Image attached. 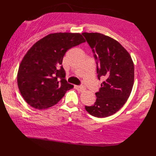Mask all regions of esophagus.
Here are the masks:
<instances>
[{
  "mask_svg": "<svg viewBox=\"0 0 156 156\" xmlns=\"http://www.w3.org/2000/svg\"><path fill=\"white\" fill-rule=\"evenodd\" d=\"M75 88L78 91L80 92H83L85 90V88H84L83 86H75Z\"/></svg>",
  "mask_w": 156,
  "mask_h": 156,
  "instance_id": "obj_1",
  "label": "esophagus"
}]
</instances>
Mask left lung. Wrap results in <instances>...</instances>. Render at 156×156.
<instances>
[{"label":"left lung","instance_id":"left-lung-1","mask_svg":"<svg viewBox=\"0 0 156 156\" xmlns=\"http://www.w3.org/2000/svg\"><path fill=\"white\" fill-rule=\"evenodd\" d=\"M97 60L98 79L104 81L93 105L85 106L90 115L105 118L118 112L129 97L134 81V66L127 51L118 41L99 33L82 34Z\"/></svg>","mask_w":156,"mask_h":156}]
</instances>
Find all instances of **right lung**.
<instances>
[{
    "mask_svg": "<svg viewBox=\"0 0 156 156\" xmlns=\"http://www.w3.org/2000/svg\"><path fill=\"white\" fill-rule=\"evenodd\" d=\"M79 33H54L38 40L19 66L18 86L24 100L42 110L57 104L73 85L67 83L62 66L68 49L85 42Z\"/></svg>",
    "mask_w": 156,
    "mask_h": 156,
    "instance_id": "1",
    "label": "right lung"
}]
</instances>
